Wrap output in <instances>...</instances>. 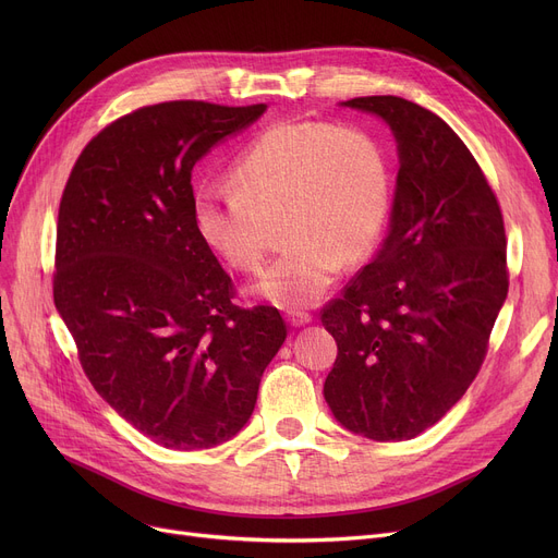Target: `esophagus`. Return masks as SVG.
Masks as SVG:
<instances>
[{
    "label": "esophagus",
    "mask_w": 558,
    "mask_h": 558,
    "mask_svg": "<svg viewBox=\"0 0 558 558\" xmlns=\"http://www.w3.org/2000/svg\"><path fill=\"white\" fill-rule=\"evenodd\" d=\"M287 320L294 328H301V326H307L310 320H312V314H307V312H301V310H289L287 312Z\"/></svg>",
    "instance_id": "1"
}]
</instances>
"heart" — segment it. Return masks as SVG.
Masks as SVG:
<instances>
[{"mask_svg":"<svg viewBox=\"0 0 558 558\" xmlns=\"http://www.w3.org/2000/svg\"><path fill=\"white\" fill-rule=\"evenodd\" d=\"M391 165L371 133L330 122H280L238 158L230 185L194 194L201 240L238 271H255L274 221L287 248L255 282L276 305L316 303L343 264L366 259L389 219Z\"/></svg>","mask_w":558,"mask_h":558,"instance_id":"heart-1","label":"heart"}]
</instances>
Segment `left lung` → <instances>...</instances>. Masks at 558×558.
Masks as SVG:
<instances>
[{"label": "left lung", "mask_w": 558, "mask_h": 558, "mask_svg": "<svg viewBox=\"0 0 558 558\" xmlns=\"http://www.w3.org/2000/svg\"><path fill=\"white\" fill-rule=\"evenodd\" d=\"M341 106L383 117L400 169L383 248L320 310L337 341L324 396L345 429L407 441L441 421L480 373L509 291L505 219L441 117L391 95Z\"/></svg>", "instance_id": "8db88e82"}]
</instances>
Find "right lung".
I'll return each instance as SVG.
<instances>
[{"label":"right lung","instance_id":"right-lung-1","mask_svg":"<svg viewBox=\"0 0 558 558\" xmlns=\"http://www.w3.org/2000/svg\"><path fill=\"white\" fill-rule=\"evenodd\" d=\"M267 110L144 106L81 151L58 208L53 303L97 393L151 441L215 448L251 418L284 337L276 307L244 310L194 226L192 169Z\"/></svg>","mask_w":558,"mask_h":558}]
</instances>
